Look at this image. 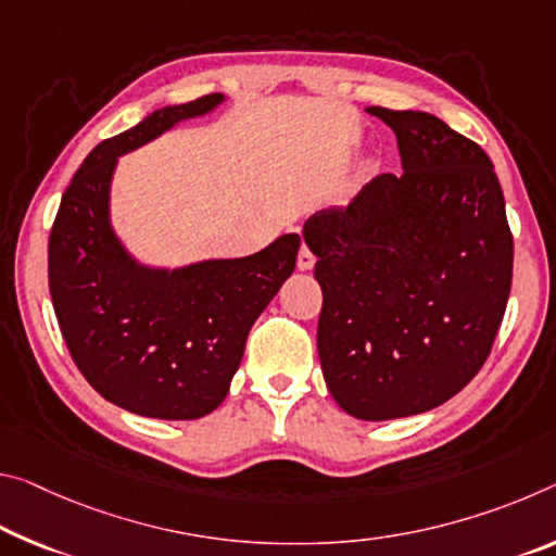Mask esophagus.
<instances>
[{"label":"esophagus","instance_id":"esophagus-1","mask_svg":"<svg viewBox=\"0 0 556 556\" xmlns=\"http://www.w3.org/2000/svg\"><path fill=\"white\" fill-rule=\"evenodd\" d=\"M314 262H316L314 252H312L309 247H306V244H302V250H299V257H296V267L306 271V269H312V267H314Z\"/></svg>","mask_w":556,"mask_h":556}]
</instances>
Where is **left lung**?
I'll return each instance as SVG.
<instances>
[{"instance_id":"left-lung-1","label":"left lung","mask_w":556,"mask_h":556,"mask_svg":"<svg viewBox=\"0 0 556 556\" xmlns=\"http://www.w3.org/2000/svg\"><path fill=\"white\" fill-rule=\"evenodd\" d=\"M403 175H376L312 215L326 386L361 420L430 410L488 361L513 287L515 242L488 153L430 113L371 105Z\"/></svg>"}]
</instances>
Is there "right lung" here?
<instances>
[{
  "instance_id": "obj_1",
  "label": "right lung",
  "mask_w": 556,
  "mask_h": 556,
  "mask_svg": "<svg viewBox=\"0 0 556 556\" xmlns=\"http://www.w3.org/2000/svg\"><path fill=\"white\" fill-rule=\"evenodd\" d=\"M219 101L210 93L167 105L96 146L68 182L49 235V292L68 354L105 401L138 416L192 420L215 410L254 319L296 264L299 235H281L242 260L151 271L111 232L116 157Z\"/></svg>"
}]
</instances>
